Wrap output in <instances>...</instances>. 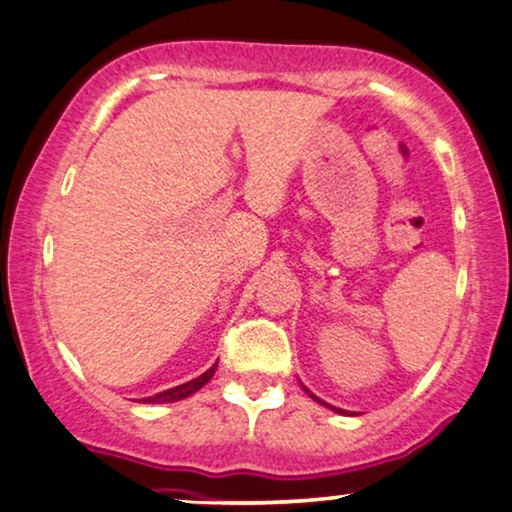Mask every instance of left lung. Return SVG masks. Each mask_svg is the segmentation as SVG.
<instances>
[{
  "label": "left lung",
  "mask_w": 512,
  "mask_h": 512,
  "mask_svg": "<svg viewBox=\"0 0 512 512\" xmlns=\"http://www.w3.org/2000/svg\"><path fill=\"white\" fill-rule=\"evenodd\" d=\"M300 385H302V383H300ZM302 390H304V392H307V394H309V397H312L314 401H319V404H323V406H326V409H333V411H338V413H347V411H342V409H335V406H331V404H326V401H321L319 397H314V394H312V392H309V390H307V387H304V385H302Z\"/></svg>",
  "instance_id": "8db88e82"
}]
</instances>
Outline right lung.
I'll use <instances>...</instances> for the list:
<instances>
[{"mask_svg":"<svg viewBox=\"0 0 512 512\" xmlns=\"http://www.w3.org/2000/svg\"><path fill=\"white\" fill-rule=\"evenodd\" d=\"M215 371H217V364L208 368V371H205L203 375H198V378L189 380V383L170 387V390L158 392V394H153V397H146V399H139V401H144V404H172V401H181V399L191 397V394H196L205 383H210V378L215 375Z\"/></svg>","mask_w":512,"mask_h":512,"instance_id":"right-lung-1","label":"right lung"}]
</instances>
